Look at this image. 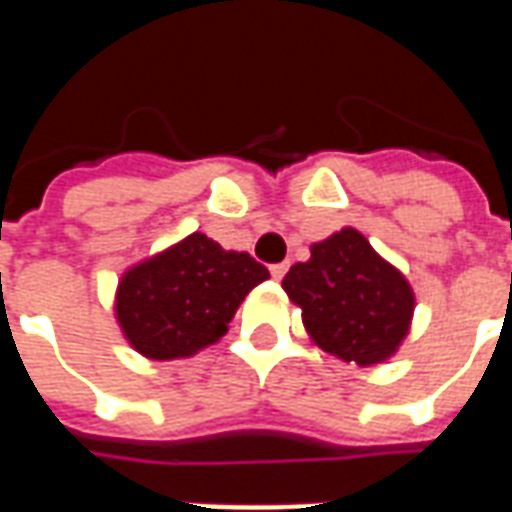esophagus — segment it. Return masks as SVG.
Here are the masks:
<instances>
[{
	"label": "esophagus",
	"instance_id": "obj_1",
	"mask_svg": "<svg viewBox=\"0 0 512 512\" xmlns=\"http://www.w3.org/2000/svg\"><path fill=\"white\" fill-rule=\"evenodd\" d=\"M288 274V263H277V266H271V277L282 279Z\"/></svg>",
	"mask_w": 512,
	"mask_h": 512
}]
</instances>
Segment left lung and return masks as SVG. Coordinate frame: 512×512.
I'll return each mask as SVG.
<instances>
[{
  "instance_id": "obj_1",
  "label": "left lung",
  "mask_w": 512,
  "mask_h": 512,
  "mask_svg": "<svg viewBox=\"0 0 512 512\" xmlns=\"http://www.w3.org/2000/svg\"><path fill=\"white\" fill-rule=\"evenodd\" d=\"M282 288L301 307L312 343L343 362L381 365L411 329L414 290L354 227L312 244L310 260L290 268Z\"/></svg>"
}]
</instances>
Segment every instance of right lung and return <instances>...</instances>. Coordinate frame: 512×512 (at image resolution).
<instances>
[{
    "label": "right lung",
    "instance_id": "1",
    "mask_svg": "<svg viewBox=\"0 0 512 512\" xmlns=\"http://www.w3.org/2000/svg\"><path fill=\"white\" fill-rule=\"evenodd\" d=\"M263 279L268 268L255 257L191 233L123 274L115 296L117 323L147 359H186L227 334L238 304Z\"/></svg>",
    "mask_w": 512,
    "mask_h": 512
}]
</instances>
